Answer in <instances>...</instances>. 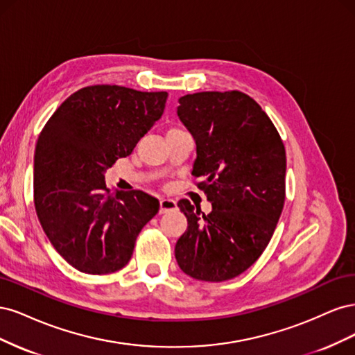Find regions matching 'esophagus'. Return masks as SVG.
<instances>
[{"mask_svg":"<svg viewBox=\"0 0 355 355\" xmlns=\"http://www.w3.org/2000/svg\"><path fill=\"white\" fill-rule=\"evenodd\" d=\"M178 209V204L171 198H161L159 200V213H168Z\"/></svg>","mask_w":355,"mask_h":355,"instance_id":"obj_1","label":"esophagus"}]
</instances>
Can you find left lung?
<instances>
[{"label": "left lung", "mask_w": 355, "mask_h": 355, "mask_svg": "<svg viewBox=\"0 0 355 355\" xmlns=\"http://www.w3.org/2000/svg\"><path fill=\"white\" fill-rule=\"evenodd\" d=\"M178 116L197 145L192 176L211 202L200 214L188 200V220L175 256L201 282H225L250 268L270 243L286 197V149L259 105L241 92L182 96Z\"/></svg>", "instance_id": "left-lung-1"}]
</instances>
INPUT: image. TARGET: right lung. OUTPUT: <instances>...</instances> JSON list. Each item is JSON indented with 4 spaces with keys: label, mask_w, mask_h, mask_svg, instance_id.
Instances as JSON below:
<instances>
[{
    "label": "right lung",
    "mask_w": 355,
    "mask_h": 355,
    "mask_svg": "<svg viewBox=\"0 0 355 355\" xmlns=\"http://www.w3.org/2000/svg\"><path fill=\"white\" fill-rule=\"evenodd\" d=\"M166 92L90 85L71 94L38 137L37 216L75 270L103 275L124 268L159 202L144 191L110 192L105 171L130 155L164 112Z\"/></svg>",
    "instance_id": "add662e5"
}]
</instances>
